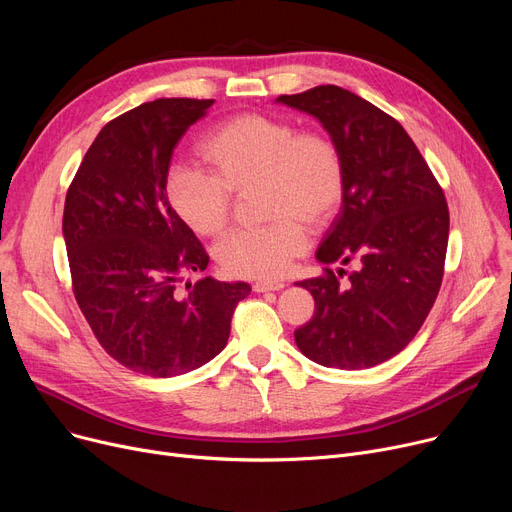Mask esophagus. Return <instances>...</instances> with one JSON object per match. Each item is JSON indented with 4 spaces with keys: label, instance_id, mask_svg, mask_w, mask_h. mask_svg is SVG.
Instances as JSON below:
<instances>
[{
    "label": "esophagus",
    "instance_id": "1",
    "mask_svg": "<svg viewBox=\"0 0 512 512\" xmlns=\"http://www.w3.org/2000/svg\"><path fill=\"white\" fill-rule=\"evenodd\" d=\"M286 284L282 280H259L253 284L255 292H270V290H282Z\"/></svg>",
    "mask_w": 512,
    "mask_h": 512
}]
</instances>
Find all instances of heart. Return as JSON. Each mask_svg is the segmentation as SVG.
<instances>
[{
	"label": "heart",
	"mask_w": 512,
	"mask_h": 512,
	"mask_svg": "<svg viewBox=\"0 0 512 512\" xmlns=\"http://www.w3.org/2000/svg\"><path fill=\"white\" fill-rule=\"evenodd\" d=\"M201 157L209 174L176 168L166 193L180 220L199 236H220L232 215V193L261 186L263 228L240 230L215 247L234 278H276L307 249V224L334 220L346 193V166L336 141L321 130L265 114H238L207 132Z\"/></svg>",
	"instance_id": "obj_1"
}]
</instances>
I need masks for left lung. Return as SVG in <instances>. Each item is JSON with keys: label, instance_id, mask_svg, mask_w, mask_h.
<instances>
[{"label": "left lung", "instance_id": "obj_1", "mask_svg": "<svg viewBox=\"0 0 512 512\" xmlns=\"http://www.w3.org/2000/svg\"><path fill=\"white\" fill-rule=\"evenodd\" d=\"M317 118L342 151L346 193L315 253L324 276L297 282L315 313L294 332L324 367L365 369L405 348L438 297L448 247V205L407 130L336 85L276 99ZM330 262H355L346 281Z\"/></svg>", "mask_w": 512, "mask_h": 512}]
</instances>
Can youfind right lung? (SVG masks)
<instances>
[{"mask_svg": "<svg viewBox=\"0 0 512 512\" xmlns=\"http://www.w3.org/2000/svg\"><path fill=\"white\" fill-rule=\"evenodd\" d=\"M213 99H155L107 122L66 195L62 232L76 303L120 365L172 378L224 351L247 282L182 276L209 257L166 193L172 153Z\"/></svg>", "mask_w": 512, "mask_h": 512, "instance_id": "right-lung-1", "label": "right lung"}]
</instances>
